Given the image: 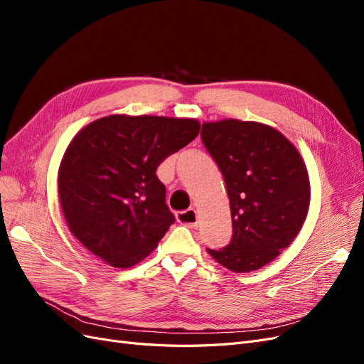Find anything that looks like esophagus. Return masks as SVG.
I'll return each mask as SVG.
<instances>
[{
	"label": "esophagus",
	"mask_w": 364,
	"mask_h": 364,
	"mask_svg": "<svg viewBox=\"0 0 364 364\" xmlns=\"http://www.w3.org/2000/svg\"><path fill=\"white\" fill-rule=\"evenodd\" d=\"M176 217H178V222L188 226V228H194L197 226V214L194 209H186V211H181L176 214Z\"/></svg>",
	"instance_id": "34e87169"
}]
</instances>
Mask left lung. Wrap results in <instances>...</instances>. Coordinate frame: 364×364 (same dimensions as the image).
Masks as SVG:
<instances>
[{"label": "left lung", "instance_id": "8db88e82", "mask_svg": "<svg viewBox=\"0 0 364 364\" xmlns=\"http://www.w3.org/2000/svg\"><path fill=\"white\" fill-rule=\"evenodd\" d=\"M200 136L225 178L234 232L208 253L230 272L258 270L304 226L311 197L305 162L279 130L257 121H206Z\"/></svg>", "mask_w": 364, "mask_h": 364}]
</instances>
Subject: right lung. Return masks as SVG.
I'll return each mask as SVG.
<instances>
[{
	"instance_id": "right-lung-1",
	"label": "right lung",
	"mask_w": 364,
	"mask_h": 364,
	"mask_svg": "<svg viewBox=\"0 0 364 364\" xmlns=\"http://www.w3.org/2000/svg\"><path fill=\"white\" fill-rule=\"evenodd\" d=\"M199 130L196 118L155 115H109L85 126L58 173L71 234L112 267L144 259L174 223L156 170Z\"/></svg>"
}]
</instances>
